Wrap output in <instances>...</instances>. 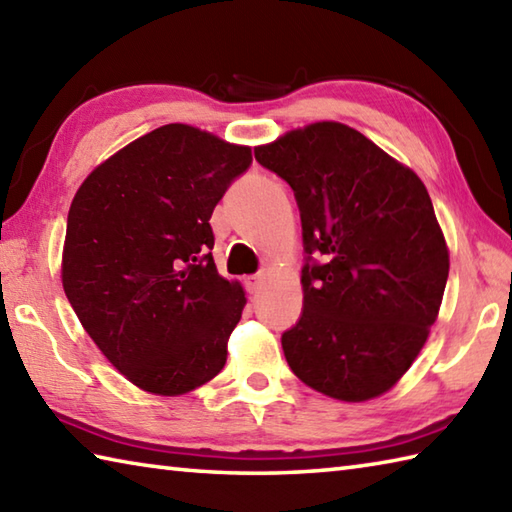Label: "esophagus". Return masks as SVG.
Listing matches in <instances>:
<instances>
[{"label": "esophagus", "instance_id": "obj_1", "mask_svg": "<svg viewBox=\"0 0 512 512\" xmlns=\"http://www.w3.org/2000/svg\"><path fill=\"white\" fill-rule=\"evenodd\" d=\"M262 284H264V277L262 275H253V277H248V282H246V286H248V293L250 295H255L259 288H262Z\"/></svg>", "mask_w": 512, "mask_h": 512}]
</instances>
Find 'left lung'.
Segmentation results:
<instances>
[{
    "label": "left lung",
    "mask_w": 512,
    "mask_h": 512,
    "mask_svg": "<svg viewBox=\"0 0 512 512\" xmlns=\"http://www.w3.org/2000/svg\"><path fill=\"white\" fill-rule=\"evenodd\" d=\"M255 159L286 179L302 215L304 313L282 335L290 370L339 402L388 393L424 348L448 279L424 182L339 122L288 130Z\"/></svg>",
    "instance_id": "8db88e82"
}]
</instances>
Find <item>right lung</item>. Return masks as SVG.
<instances>
[{
	"label": "right lung",
	"mask_w": 512,
	"mask_h": 512,
	"mask_svg": "<svg viewBox=\"0 0 512 512\" xmlns=\"http://www.w3.org/2000/svg\"><path fill=\"white\" fill-rule=\"evenodd\" d=\"M250 162V146L166 124L110 155L73 197L64 293L108 362L146 393H190L226 364L246 293L217 273L208 222Z\"/></svg>",
	"instance_id": "right-lung-1"
}]
</instances>
